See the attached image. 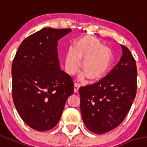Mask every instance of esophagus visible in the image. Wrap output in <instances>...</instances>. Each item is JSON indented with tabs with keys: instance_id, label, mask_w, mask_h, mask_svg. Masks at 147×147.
<instances>
[{
	"instance_id": "esophagus-1",
	"label": "esophagus",
	"mask_w": 147,
	"mask_h": 147,
	"mask_svg": "<svg viewBox=\"0 0 147 147\" xmlns=\"http://www.w3.org/2000/svg\"><path fill=\"white\" fill-rule=\"evenodd\" d=\"M80 87V84L78 82H75L74 84V92H77L79 91V88Z\"/></svg>"
}]
</instances>
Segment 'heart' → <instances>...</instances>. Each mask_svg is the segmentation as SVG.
Masks as SVG:
<instances>
[{"label": "heart", "instance_id": "b5f03b06", "mask_svg": "<svg viewBox=\"0 0 147 147\" xmlns=\"http://www.w3.org/2000/svg\"><path fill=\"white\" fill-rule=\"evenodd\" d=\"M81 60H84L82 70L87 77L98 80L103 77L109 69L112 54L96 38L87 36L78 40L74 49H69L67 53L65 68L69 74H74L79 69Z\"/></svg>", "mask_w": 147, "mask_h": 147}]
</instances>
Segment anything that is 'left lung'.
<instances>
[{
	"label": "left lung",
	"mask_w": 147,
	"mask_h": 147,
	"mask_svg": "<svg viewBox=\"0 0 147 147\" xmlns=\"http://www.w3.org/2000/svg\"><path fill=\"white\" fill-rule=\"evenodd\" d=\"M121 47L122 55L115 67L98 82L79 90L84 125L97 134L107 133L120 125L136 95V60L127 47Z\"/></svg>",
	"instance_id": "left-lung-1"
}]
</instances>
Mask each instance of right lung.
I'll return each mask as SVG.
<instances>
[{
	"label": "right lung",
	"instance_id": "1",
	"mask_svg": "<svg viewBox=\"0 0 147 147\" xmlns=\"http://www.w3.org/2000/svg\"><path fill=\"white\" fill-rule=\"evenodd\" d=\"M71 29L43 28L19 47L11 66L12 98L22 119L38 131L60 120L74 83L60 69L57 41Z\"/></svg>",
	"mask_w": 147,
	"mask_h": 147
}]
</instances>
